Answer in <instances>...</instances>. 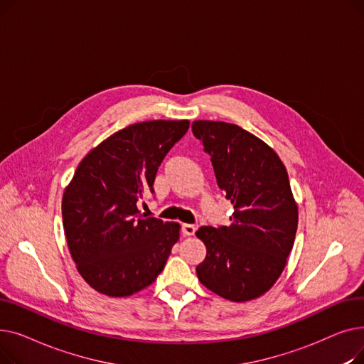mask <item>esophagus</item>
<instances>
[{"mask_svg":"<svg viewBox=\"0 0 364 364\" xmlns=\"http://www.w3.org/2000/svg\"><path fill=\"white\" fill-rule=\"evenodd\" d=\"M195 232H196V225H193V224H183L181 225V233L184 236H193Z\"/></svg>","mask_w":364,"mask_h":364,"instance_id":"34e87169","label":"esophagus"}]
</instances>
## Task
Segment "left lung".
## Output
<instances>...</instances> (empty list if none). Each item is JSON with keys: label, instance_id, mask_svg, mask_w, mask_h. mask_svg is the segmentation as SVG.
Returning a JSON list of instances; mask_svg holds the SVG:
<instances>
[{"label": "left lung", "instance_id": "1", "mask_svg": "<svg viewBox=\"0 0 364 364\" xmlns=\"http://www.w3.org/2000/svg\"><path fill=\"white\" fill-rule=\"evenodd\" d=\"M192 131L235 206L230 225L196 232L206 246L198 277L228 301L255 299L280 277L294 246L298 206L288 172L270 146L235 124L195 121Z\"/></svg>", "mask_w": 364, "mask_h": 364}]
</instances>
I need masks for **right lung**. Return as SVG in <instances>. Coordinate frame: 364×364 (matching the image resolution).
<instances>
[{
  "label": "right lung",
  "instance_id": "1",
  "mask_svg": "<svg viewBox=\"0 0 364 364\" xmlns=\"http://www.w3.org/2000/svg\"><path fill=\"white\" fill-rule=\"evenodd\" d=\"M188 121L132 124L81 161L62 200L63 228L82 279L100 294L129 296L156 280L180 237L177 223L140 215L158 168Z\"/></svg>",
  "mask_w": 364,
  "mask_h": 364
}]
</instances>
